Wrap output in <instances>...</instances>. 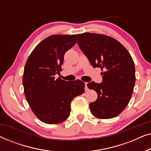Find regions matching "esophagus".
<instances>
[{"mask_svg":"<svg viewBox=\"0 0 151 151\" xmlns=\"http://www.w3.org/2000/svg\"><path fill=\"white\" fill-rule=\"evenodd\" d=\"M84 84H85V91H86L88 90V87H87V84H88V82H84Z\"/></svg>","mask_w":151,"mask_h":151,"instance_id":"esophagus-1","label":"esophagus"}]
</instances>
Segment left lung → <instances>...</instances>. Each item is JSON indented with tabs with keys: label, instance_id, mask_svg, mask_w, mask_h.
Instances as JSON below:
<instances>
[{
	"label": "left lung",
	"instance_id": "obj_1",
	"mask_svg": "<svg viewBox=\"0 0 151 151\" xmlns=\"http://www.w3.org/2000/svg\"><path fill=\"white\" fill-rule=\"evenodd\" d=\"M78 44L93 67L102 69V83L92 81L89 89L98 98L90 103V111L99 119H111L122 112L129 104L135 82L134 62L127 49L113 38L104 34H77Z\"/></svg>",
	"mask_w": 151,
	"mask_h": 151
}]
</instances>
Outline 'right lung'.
Wrapping results in <instances>:
<instances>
[{
  "label": "right lung",
  "mask_w": 151,
  "mask_h": 151,
  "mask_svg": "<svg viewBox=\"0 0 151 151\" xmlns=\"http://www.w3.org/2000/svg\"><path fill=\"white\" fill-rule=\"evenodd\" d=\"M76 42V35H51L35 47L26 62L22 78L24 96L42 122L54 124L65 121L71 101L84 92L81 80L55 78L62 71L64 55Z\"/></svg>",
  "instance_id": "add662e5"
}]
</instances>
